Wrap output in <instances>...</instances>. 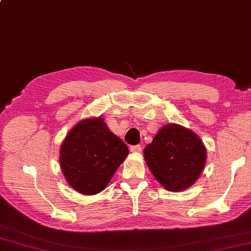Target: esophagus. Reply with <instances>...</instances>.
<instances>
[{
  "label": "esophagus",
  "instance_id": "obj_1",
  "mask_svg": "<svg viewBox=\"0 0 251 251\" xmlns=\"http://www.w3.org/2000/svg\"><path fill=\"white\" fill-rule=\"evenodd\" d=\"M130 152H132V153H141L142 152L141 145H131Z\"/></svg>",
  "mask_w": 251,
  "mask_h": 251
}]
</instances>
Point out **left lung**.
<instances>
[{
	"label": "left lung",
	"mask_w": 251,
	"mask_h": 251,
	"mask_svg": "<svg viewBox=\"0 0 251 251\" xmlns=\"http://www.w3.org/2000/svg\"><path fill=\"white\" fill-rule=\"evenodd\" d=\"M144 159L154 177L169 191H182L199 178L206 149L194 131L177 124L165 125L144 149Z\"/></svg>",
	"instance_id": "obj_1"
}]
</instances>
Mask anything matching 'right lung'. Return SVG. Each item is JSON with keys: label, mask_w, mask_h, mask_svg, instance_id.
<instances>
[{"label": "right lung", "mask_w": 251, "mask_h": 251, "mask_svg": "<svg viewBox=\"0 0 251 251\" xmlns=\"http://www.w3.org/2000/svg\"><path fill=\"white\" fill-rule=\"evenodd\" d=\"M127 155V145L109 129L103 119H86L64 139L60 166L71 187L92 196L107 187Z\"/></svg>", "instance_id": "right-lung-1"}]
</instances>
